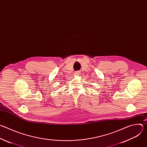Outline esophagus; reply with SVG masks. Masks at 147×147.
<instances>
[{"label":"esophagus","instance_id":"1","mask_svg":"<svg viewBox=\"0 0 147 147\" xmlns=\"http://www.w3.org/2000/svg\"><path fill=\"white\" fill-rule=\"evenodd\" d=\"M80 74H81V72H80V71H77L75 72V73H74V74H75L76 76H79Z\"/></svg>","mask_w":147,"mask_h":147}]
</instances>
